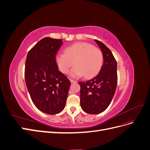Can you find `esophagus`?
Masks as SVG:
<instances>
[{
  "label": "esophagus",
  "mask_w": 150,
  "mask_h": 150,
  "mask_svg": "<svg viewBox=\"0 0 150 150\" xmlns=\"http://www.w3.org/2000/svg\"><path fill=\"white\" fill-rule=\"evenodd\" d=\"M70 81H71V83H77V81H76V80H74V79H70Z\"/></svg>",
  "instance_id": "esophagus-1"
}]
</instances>
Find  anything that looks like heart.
Wrapping results in <instances>:
<instances>
[{
    "label": "heart",
    "instance_id": "b5f03b06",
    "mask_svg": "<svg viewBox=\"0 0 150 150\" xmlns=\"http://www.w3.org/2000/svg\"><path fill=\"white\" fill-rule=\"evenodd\" d=\"M57 64L60 71L67 74L70 68L76 65L69 72L72 78H80L84 75L86 79L98 74L103 64V55L99 49L87 42H77L68 46L65 53L56 56Z\"/></svg>",
    "mask_w": 150,
    "mask_h": 150
}]
</instances>
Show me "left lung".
<instances>
[{
	"instance_id": "8db88e82",
	"label": "left lung",
	"mask_w": 150,
	"mask_h": 150,
	"mask_svg": "<svg viewBox=\"0 0 150 150\" xmlns=\"http://www.w3.org/2000/svg\"><path fill=\"white\" fill-rule=\"evenodd\" d=\"M103 52L104 62L99 74L92 79L79 82L80 103L83 110L96 115L105 111L110 105L117 86V62L110 49L94 39Z\"/></svg>"
}]
</instances>
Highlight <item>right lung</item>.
Returning <instances> with one entry per match:
<instances>
[{"label": "right lung", "instance_id": "add662e5", "mask_svg": "<svg viewBox=\"0 0 150 150\" xmlns=\"http://www.w3.org/2000/svg\"><path fill=\"white\" fill-rule=\"evenodd\" d=\"M62 39L44 38L27 55L25 81L35 107L49 115H56L65 107L70 81L58 70L56 55Z\"/></svg>", "mask_w": 150, "mask_h": 150}]
</instances>
